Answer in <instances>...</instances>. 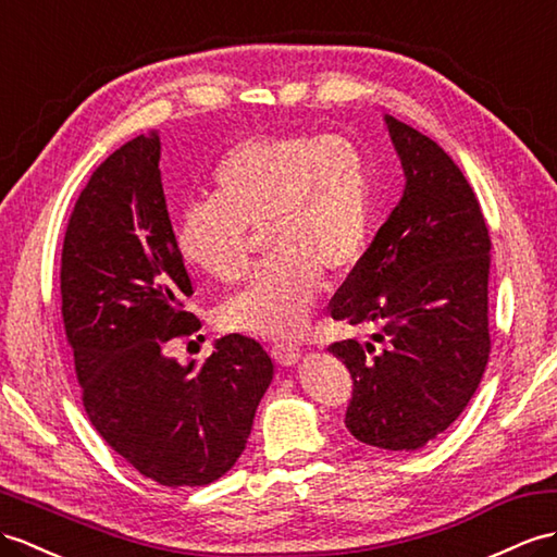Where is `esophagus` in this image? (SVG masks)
<instances>
[{
  "label": "esophagus",
  "instance_id": "34e87169",
  "mask_svg": "<svg viewBox=\"0 0 557 557\" xmlns=\"http://www.w3.org/2000/svg\"><path fill=\"white\" fill-rule=\"evenodd\" d=\"M271 355H274V359L281 366H293L297 361V357H300V347L293 343H276L274 347H271Z\"/></svg>",
  "mask_w": 557,
  "mask_h": 557
}]
</instances>
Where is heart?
Returning a JSON list of instances; mask_svg holds the SVG:
<instances>
[{
	"mask_svg": "<svg viewBox=\"0 0 557 557\" xmlns=\"http://www.w3.org/2000/svg\"><path fill=\"white\" fill-rule=\"evenodd\" d=\"M375 180L363 148L337 134H269L228 148L212 170V198L188 202L174 226L176 250L200 274L234 286L250 274V228L274 255L228 300V325L267 337L302 331L323 271L359 262L373 226Z\"/></svg>",
	"mask_w": 557,
	"mask_h": 557,
	"instance_id": "b5f03b06",
	"label": "heart"
}]
</instances>
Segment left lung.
<instances>
[{"mask_svg":"<svg viewBox=\"0 0 557 557\" xmlns=\"http://www.w3.org/2000/svg\"><path fill=\"white\" fill-rule=\"evenodd\" d=\"M406 188L329 305L375 325L373 343L329 349L355 381L345 425L359 442L416 451L463 413L490 361L492 238L456 162L387 115Z\"/></svg>","mask_w":557,"mask_h":557,"instance_id":"8db88e82","label":"left lung"}]
</instances>
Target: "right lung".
<instances>
[{
    "label": "right lung",
    "mask_w": 557,
    "mask_h": 557,
    "mask_svg": "<svg viewBox=\"0 0 557 557\" xmlns=\"http://www.w3.org/2000/svg\"><path fill=\"white\" fill-rule=\"evenodd\" d=\"M160 139L120 146L67 220L61 314L91 425L144 478L202 486L232 470L274 377L262 345L224 335L198 366L168 345L200 329L160 182Z\"/></svg>",
    "instance_id": "right-lung-1"
}]
</instances>
